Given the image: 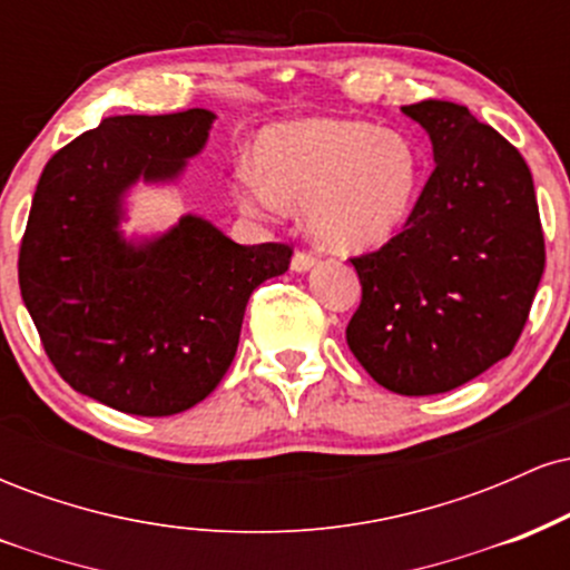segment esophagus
Returning a JSON list of instances; mask_svg holds the SVG:
<instances>
[{"mask_svg":"<svg viewBox=\"0 0 570 570\" xmlns=\"http://www.w3.org/2000/svg\"><path fill=\"white\" fill-rule=\"evenodd\" d=\"M316 263H318V259H316V254H313V252H297L292 257V271L294 273H305V271H311V267Z\"/></svg>","mask_w":570,"mask_h":570,"instance_id":"esophagus-1","label":"esophagus"}]
</instances>
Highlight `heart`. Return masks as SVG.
Returning a JSON list of instances; mask_svg holds the SVG:
<instances>
[{
  "instance_id": "b5f03b06",
  "label": "heart",
  "mask_w": 570,
  "mask_h": 570,
  "mask_svg": "<svg viewBox=\"0 0 570 570\" xmlns=\"http://www.w3.org/2000/svg\"><path fill=\"white\" fill-rule=\"evenodd\" d=\"M263 171L240 166L235 198L276 217L305 206L307 233L335 252H364L402 230L417 203L423 155L415 141L358 120L278 126L263 141Z\"/></svg>"
}]
</instances>
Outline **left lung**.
Here are the masks:
<instances>
[{
    "label": "left lung",
    "instance_id": "8db88e82",
    "mask_svg": "<svg viewBox=\"0 0 570 570\" xmlns=\"http://www.w3.org/2000/svg\"><path fill=\"white\" fill-rule=\"evenodd\" d=\"M402 112L436 166L404 230L351 259L362 303L345 340L383 389L429 396L512 353L547 254L531 168L499 130L436 98Z\"/></svg>",
    "mask_w": 570,
    "mask_h": 570
}]
</instances>
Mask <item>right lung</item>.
<instances>
[{"mask_svg": "<svg viewBox=\"0 0 570 570\" xmlns=\"http://www.w3.org/2000/svg\"><path fill=\"white\" fill-rule=\"evenodd\" d=\"M214 112L117 115L48 160L31 200L18 284L45 353L80 394L128 412H185L238 351L252 292L289 271L292 246H240L185 214L126 240L136 181H174L208 141Z\"/></svg>", "mask_w": 570, "mask_h": 570, "instance_id": "add662e5", "label": "right lung"}]
</instances>
